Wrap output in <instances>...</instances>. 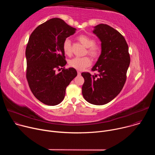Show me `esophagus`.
<instances>
[{
  "instance_id": "34e87169",
  "label": "esophagus",
  "mask_w": 155,
  "mask_h": 155,
  "mask_svg": "<svg viewBox=\"0 0 155 155\" xmlns=\"http://www.w3.org/2000/svg\"><path fill=\"white\" fill-rule=\"evenodd\" d=\"M77 74H78V75H81V72L80 71H78L77 72Z\"/></svg>"
}]
</instances>
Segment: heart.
Wrapping results in <instances>:
<instances>
[{
    "label": "heart",
    "instance_id": "obj_1",
    "mask_svg": "<svg viewBox=\"0 0 155 155\" xmlns=\"http://www.w3.org/2000/svg\"><path fill=\"white\" fill-rule=\"evenodd\" d=\"M77 39L84 47L87 48V52L90 56L93 58H97L99 56L101 51V46L94 44V40L91 37L86 35H80L78 36ZM63 50L65 54H71V41L70 39L66 38L64 41ZM91 64V60L89 57L87 56L74 58L69 61V65L71 67L78 71L84 70L85 68L89 67Z\"/></svg>",
    "mask_w": 155,
    "mask_h": 155
}]
</instances>
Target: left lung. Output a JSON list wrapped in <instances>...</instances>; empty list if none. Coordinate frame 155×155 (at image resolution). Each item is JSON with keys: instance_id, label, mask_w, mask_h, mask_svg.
<instances>
[{"instance_id": "left-lung-1", "label": "left lung", "mask_w": 155, "mask_h": 155, "mask_svg": "<svg viewBox=\"0 0 155 155\" xmlns=\"http://www.w3.org/2000/svg\"><path fill=\"white\" fill-rule=\"evenodd\" d=\"M93 32L101 42V54L92 68L99 74L81 73L84 79L82 94L87 102L101 105L112 101L123 89L130 56L125 38L113 28L100 24Z\"/></svg>"}]
</instances>
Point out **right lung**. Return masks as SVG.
Returning <instances> with one entry per match:
<instances>
[{"mask_svg":"<svg viewBox=\"0 0 155 155\" xmlns=\"http://www.w3.org/2000/svg\"><path fill=\"white\" fill-rule=\"evenodd\" d=\"M76 29L58 18L38 26L31 34L26 50V78L34 96L48 105H56L64 99L65 89L77 75L70 68L59 73L56 69L64 67V41L75 34ZM59 71L61 69H59Z\"/></svg>","mask_w":155,"mask_h":155,"instance_id":"obj_1","label":"right lung"}]
</instances>
